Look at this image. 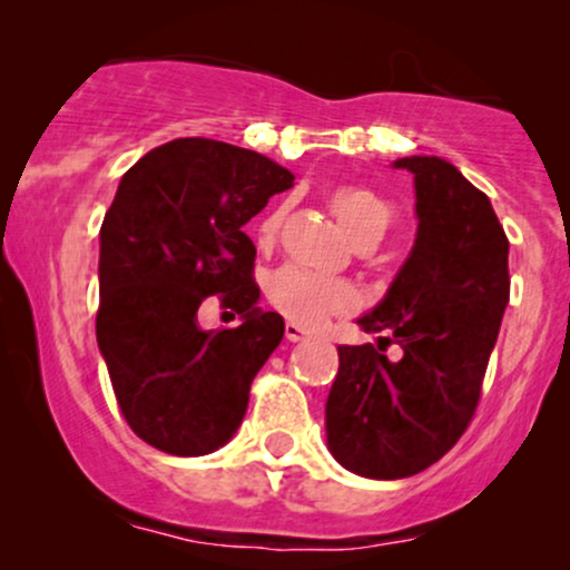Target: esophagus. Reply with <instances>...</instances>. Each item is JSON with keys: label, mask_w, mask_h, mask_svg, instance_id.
I'll use <instances>...</instances> for the list:
<instances>
[{"label": "esophagus", "mask_w": 570, "mask_h": 570, "mask_svg": "<svg viewBox=\"0 0 570 570\" xmlns=\"http://www.w3.org/2000/svg\"><path fill=\"white\" fill-rule=\"evenodd\" d=\"M284 335H286V340H289V343H299V340H305L307 335H311V332H307L303 324H297V322H286V326H284Z\"/></svg>", "instance_id": "1"}]
</instances>
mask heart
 I'll return each instance as SVG.
<instances>
[{"instance_id":"1","label":"heart","mask_w":570,"mask_h":570,"mask_svg":"<svg viewBox=\"0 0 570 570\" xmlns=\"http://www.w3.org/2000/svg\"><path fill=\"white\" fill-rule=\"evenodd\" d=\"M330 206L343 230L356 244L362 238H383L394 222V208L381 195L362 185H343L330 195ZM278 230V214L267 217L259 227L263 238H273ZM271 303L284 316L303 324H318L332 313H345L356 305V292L337 278H322L305 267L286 265L267 284Z\"/></svg>"}]
</instances>
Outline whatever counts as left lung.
Listing matches in <instances>:
<instances>
[{"mask_svg": "<svg viewBox=\"0 0 570 570\" xmlns=\"http://www.w3.org/2000/svg\"><path fill=\"white\" fill-rule=\"evenodd\" d=\"M415 181L417 233L385 297L356 318L375 345H340L326 396V448L370 480H402L461 440L480 402L490 351L509 303V240L453 163L394 160ZM400 345L391 363L383 344Z\"/></svg>", "mask_w": 570, "mask_h": 570, "instance_id": "8db88e82", "label": "left lung"}]
</instances>
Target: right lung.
Wrapping results in <instances>:
<instances>
[{
	"label": "right lung",
	"mask_w": 570,
	"mask_h": 570,
	"mask_svg": "<svg viewBox=\"0 0 570 570\" xmlns=\"http://www.w3.org/2000/svg\"><path fill=\"white\" fill-rule=\"evenodd\" d=\"M292 185L276 160L214 139H174L122 174L98 233L96 340L128 426L163 453H214L244 421L284 337V318L257 305L244 225ZM208 293L240 327L202 330Z\"/></svg>",
	"instance_id": "right-lung-1"
}]
</instances>
